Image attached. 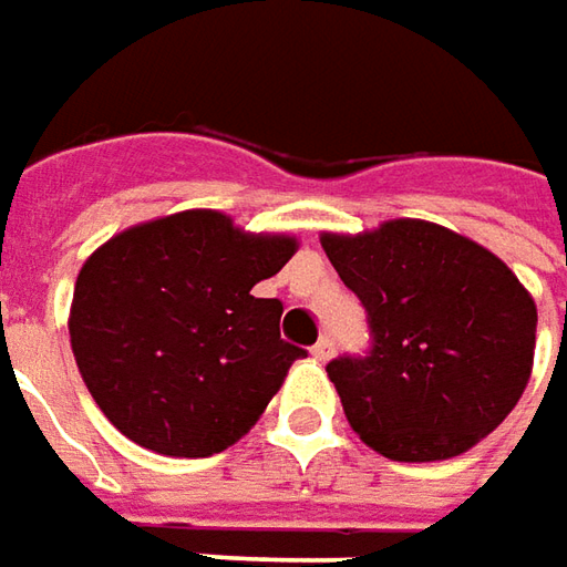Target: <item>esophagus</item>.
I'll return each instance as SVG.
<instances>
[{"mask_svg":"<svg viewBox=\"0 0 567 567\" xmlns=\"http://www.w3.org/2000/svg\"><path fill=\"white\" fill-rule=\"evenodd\" d=\"M312 357H316L318 362H328L331 360V357H334V340L331 338H321L316 343V347H312Z\"/></svg>","mask_w":567,"mask_h":567,"instance_id":"esophagus-1","label":"esophagus"}]
</instances>
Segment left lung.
Segmentation results:
<instances>
[{
  "label": "left lung",
  "mask_w": 567,
  "mask_h": 567,
  "mask_svg": "<svg viewBox=\"0 0 567 567\" xmlns=\"http://www.w3.org/2000/svg\"><path fill=\"white\" fill-rule=\"evenodd\" d=\"M365 309L369 350L328 375L350 425L391 461L464 454L520 401L536 347V306L502 258L425 220L362 236H321Z\"/></svg>",
  "instance_id": "8db88e82"
}]
</instances>
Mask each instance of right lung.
<instances>
[{
  "label": "right lung",
  "instance_id": "right-lung-1",
  "mask_svg": "<svg viewBox=\"0 0 567 567\" xmlns=\"http://www.w3.org/2000/svg\"><path fill=\"white\" fill-rule=\"evenodd\" d=\"M296 251L217 210H183L100 246L78 274L72 353L106 420L135 445L207 457L239 442L302 347L280 338V299L251 287Z\"/></svg>",
  "mask_w": 567,
  "mask_h": 567
}]
</instances>
